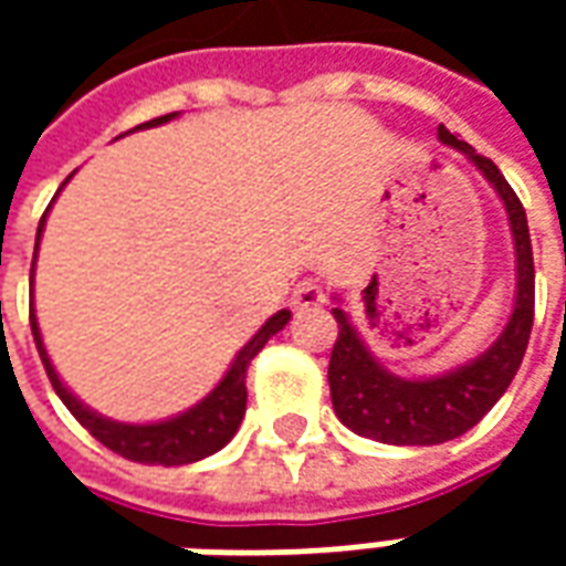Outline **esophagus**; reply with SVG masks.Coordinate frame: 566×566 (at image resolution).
Listing matches in <instances>:
<instances>
[{"mask_svg":"<svg viewBox=\"0 0 566 566\" xmlns=\"http://www.w3.org/2000/svg\"><path fill=\"white\" fill-rule=\"evenodd\" d=\"M321 303H324V287H321V282L306 279V282L296 284L294 296H291V306H294L296 312H303V308H318Z\"/></svg>","mask_w":566,"mask_h":566,"instance_id":"34e87169","label":"esophagus"}]
</instances>
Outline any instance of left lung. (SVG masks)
<instances>
[{
    "label": "left lung",
    "instance_id": "8db88e82",
    "mask_svg": "<svg viewBox=\"0 0 566 566\" xmlns=\"http://www.w3.org/2000/svg\"><path fill=\"white\" fill-rule=\"evenodd\" d=\"M437 136L442 145L461 150L503 202L515 248V300L510 321L482 355L439 376L406 379L369 352L343 300L333 296V318L339 324L327 367L333 412L357 437L388 446H439L479 424L515 379L534 327V251L522 202L488 157L451 136L442 124Z\"/></svg>",
    "mask_w": 566,
    "mask_h": 566
}]
</instances>
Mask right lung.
<instances>
[{
    "mask_svg": "<svg viewBox=\"0 0 566 566\" xmlns=\"http://www.w3.org/2000/svg\"><path fill=\"white\" fill-rule=\"evenodd\" d=\"M175 117H178V112L154 117V120H148V124H142V127L136 129L160 127V124H169ZM66 181H63V185H66ZM60 190H63V187H60ZM60 190H56V193H60ZM48 211H51V206H48ZM48 211H44L42 221H39L35 254H39V242H42ZM32 275H35V260H32L30 270V294L32 284H35ZM287 321H291V312H287V308H282V312H275L272 318H266V324L235 352L233 364L223 373V379L218 381L197 406H190V409H185V412H178V416L172 418H163V421L127 424V421H115V418H105L99 416V412H93L91 406L84 403V400H78V397L63 385L60 373H56L54 364H51V357H48V348H44L42 339V327H39V318H35V303L30 300L32 339H35V348H39V357H42L44 373H48V379L54 385L56 397L66 403V409L72 416L78 418L81 427L91 430V437H96L103 442L105 449H112L115 454H120V458H127V461L148 463V467H157V463H160V467H181V463L202 461V458H209L214 451H221L223 446L235 437V430H239L242 418H245L248 364L254 360V355H258L263 345L270 343L275 333L284 331Z\"/></svg>",
    "mask_w": 566,
    "mask_h": 566,
    "instance_id": "add662e5",
    "label": "right lung"
}]
</instances>
